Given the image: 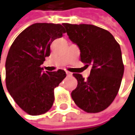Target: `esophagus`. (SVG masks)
Returning a JSON list of instances; mask_svg holds the SVG:
<instances>
[{
  "label": "esophagus",
  "instance_id": "esophagus-1",
  "mask_svg": "<svg viewBox=\"0 0 135 135\" xmlns=\"http://www.w3.org/2000/svg\"><path fill=\"white\" fill-rule=\"evenodd\" d=\"M66 75H72V72H68V71H66Z\"/></svg>",
  "mask_w": 135,
  "mask_h": 135
}]
</instances>
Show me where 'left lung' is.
I'll list each match as a JSON object with an SVG mask.
<instances>
[{
	"label": "left lung",
	"instance_id": "8db88e82",
	"mask_svg": "<svg viewBox=\"0 0 135 135\" xmlns=\"http://www.w3.org/2000/svg\"><path fill=\"white\" fill-rule=\"evenodd\" d=\"M69 40L81 51V60L92 66L87 80L73 74L78 86L72 99L87 113L106 109L117 95L124 73L119 45L108 30L93 25L63 23Z\"/></svg>",
	"mask_w": 135,
	"mask_h": 135
}]
</instances>
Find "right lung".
<instances>
[{"label":"right lung","mask_w":135,"mask_h":135,"mask_svg":"<svg viewBox=\"0 0 135 135\" xmlns=\"http://www.w3.org/2000/svg\"><path fill=\"white\" fill-rule=\"evenodd\" d=\"M66 33L59 24L36 23L14 40L6 60V85L21 109L30 115L45 114L54 103V90L66 78L64 70L45 72L41 68L50 56V45Z\"/></svg>","instance_id":"add662e5"}]
</instances>
